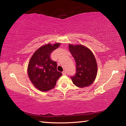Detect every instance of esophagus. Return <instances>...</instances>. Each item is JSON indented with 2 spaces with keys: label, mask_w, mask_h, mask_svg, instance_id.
<instances>
[{
  "label": "esophagus",
  "mask_w": 126,
  "mask_h": 126,
  "mask_svg": "<svg viewBox=\"0 0 126 126\" xmlns=\"http://www.w3.org/2000/svg\"><path fill=\"white\" fill-rule=\"evenodd\" d=\"M62 74H63V75H66V74H67V72H66L65 71H64L62 72Z\"/></svg>",
  "instance_id": "esophagus-1"
}]
</instances>
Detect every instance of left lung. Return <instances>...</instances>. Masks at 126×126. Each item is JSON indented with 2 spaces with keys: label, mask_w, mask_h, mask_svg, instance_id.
<instances>
[{
  "label": "left lung",
  "mask_w": 126,
  "mask_h": 126,
  "mask_svg": "<svg viewBox=\"0 0 126 126\" xmlns=\"http://www.w3.org/2000/svg\"><path fill=\"white\" fill-rule=\"evenodd\" d=\"M70 52L76 63V73L71 77L73 84L80 88L93 83L97 74V63L92 51L81 44H69Z\"/></svg>",
  "instance_id": "8db88e82"
}]
</instances>
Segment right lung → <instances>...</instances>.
Instances as JSON below:
<instances>
[{"label":"right lung","instance_id":"1","mask_svg":"<svg viewBox=\"0 0 126 126\" xmlns=\"http://www.w3.org/2000/svg\"><path fill=\"white\" fill-rule=\"evenodd\" d=\"M61 45L59 43H48L34 53L28 65V75L36 88L46 92L54 88L62 73L57 69V63L50 58L51 53Z\"/></svg>","mask_w":126,"mask_h":126}]
</instances>
